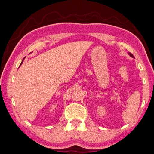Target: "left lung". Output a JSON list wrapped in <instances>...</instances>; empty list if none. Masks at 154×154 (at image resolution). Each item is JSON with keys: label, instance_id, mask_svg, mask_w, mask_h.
<instances>
[{"label": "left lung", "instance_id": "obj_1", "mask_svg": "<svg viewBox=\"0 0 154 154\" xmlns=\"http://www.w3.org/2000/svg\"><path fill=\"white\" fill-rule=\"evenodd\" d=\"M129 55H130V56H131V57H134V55H132V54H131V53H129Z\"/></svg>", "mask_w": 154, "mask_h": 154}]
</instances>
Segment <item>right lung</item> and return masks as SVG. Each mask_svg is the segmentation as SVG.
Instances as JSON below:
<instances>
[{"label": "right lung", "instance_id": "1", "mask_svg": "<svg viewBox=\"0 0 154 154\" xmlns=\"http://www.w3.org/2000/svg\"><path fill=\"white\" fill-rule=\"evenodd\" d=\"M24 59H25V58H24ZM24 59H23V61H22V63H21V64H22V63H23V60H24ZM21 64H20V65H21Z\"/></svg>", "mask_w": 154, "mask_h": 154}]
</instances>
